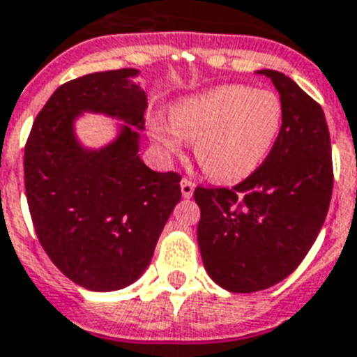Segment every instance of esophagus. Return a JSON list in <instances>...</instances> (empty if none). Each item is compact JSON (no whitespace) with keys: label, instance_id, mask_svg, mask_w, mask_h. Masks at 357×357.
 <instances>
[{"label":"esophagus","instance_id":"esophagus-1","mask_svg":"<svg viewBox=\"0 0 357 357\" xmlns=\"http://www.w3.org/2000/svg\"><path fill=\"white\" fill-rule=\"evenodd\" d=\"M181 194H183V197H192V194H194V183L192 181H190V179H187V178H183L181 179Z\"/></svg>","mask_w":357,"mask_h":357}]
</instances>
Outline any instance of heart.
<instances>
[{
  "mask_svg": "<svg viewBox=\"0 0 357 357\" xmlns=\"http://www.w3.org/2000/svg\"><path fill=\"white\" fill-rule=\"evenodd\" d=\"M170 123L154 121L151 136L165 154H178L185 139L203 172L236 183L261 167L278 142L283 107L274 92L221 85L185 98L170 110Z\"/></svg>",
  "mask_w": 357,
  "mask_h": 357,
  "instance_id": "heart-1",
  "label": "heart"
}]
</instances>
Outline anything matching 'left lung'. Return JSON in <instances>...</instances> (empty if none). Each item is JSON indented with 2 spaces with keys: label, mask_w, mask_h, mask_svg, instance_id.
Returning <instances> with one entry per match:
<instances>
[{
  "label": "left lung",
  "mask_w": 357,
  "mask_h": 357,
  "mask_svg": "<svg viewBox=\"0 0 357 357\" xmlns=\"http://www.w3.org/2000/svg\"><path fill=\"white\" fill-rule=\"evenodd\" d=\"M280 92L283 123L261 167L232 188L196 187L197 243L212 280L257 292L298 268L332 197L331 134L319 103L278 70H259Z\"/></svg>",
  "instance_id": "obj_1"
}]
</instances>
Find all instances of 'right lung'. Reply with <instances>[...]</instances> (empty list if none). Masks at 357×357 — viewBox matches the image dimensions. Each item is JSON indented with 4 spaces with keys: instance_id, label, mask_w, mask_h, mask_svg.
<instances>
[{
    "instance_id": "right-lung-1",
    "label": "right lung",
    "mask_w": 357,
    "mask_h": 357,
    "mask_svg": "<svg viewBox=\"0 0 357 357\" xmlns=\"http://www.w3.org/2000/svg\"><path fill=\"white\" fill-rule=\"evenodd\" d=\"M136 68L94 72L65 83L38 114L25 145V192L47 256L68 280L96 292L125 289L145 272L161 230L181 199V176L139 158L146 94ZM83 112L121 119L103 149L77 142Z\"/></svg>"
}]
</instances>
